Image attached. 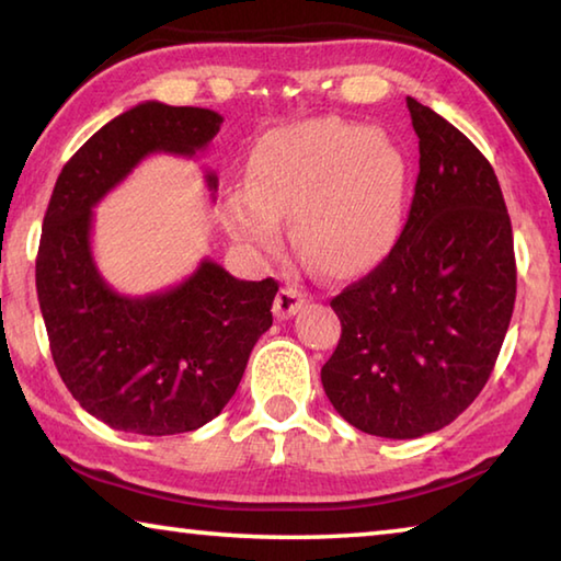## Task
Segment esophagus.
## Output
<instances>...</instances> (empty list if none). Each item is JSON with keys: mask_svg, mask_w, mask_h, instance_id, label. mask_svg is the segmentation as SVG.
Here are the masks:
<instances>
[{"mask_svg": "<svg viewBox=\"0 0 561 561\" xmlns=\"http://www.w3.org/2000/svg\"><path fill=\"white\" fill-rule=\"evenodd\" d=\"M304 304H307V297H304L299 289L284 287V289H279L277 299H274V316H277L279 321L289 319V316H294V313L304 309Z\"/></svg>", "mask_w": 561, "mask_h": 561, "instance_id": "1", "label": "esophagus"}]
</instances>
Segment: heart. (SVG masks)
<instances>
[{
  "instance_id": "obj_1",
  "label": "heart",
  "mask_w": 561,
  "mask_h": 561,
  "mask_svg": "<svg viewBox=\"0 0 561 561\" xmlns=\"http://www.w3.org/2000/svg\"><path fill=\"white\" fill-rule=\"evenodd\" d=\"M407 167L375 129L311 119L270 131L250 161V181L222 201V222L240 245L282 248L291 216L294 248L333 279L373 270L402 222Z\"/></svg>"
}]
</instances>
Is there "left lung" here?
I'll use <instances>...</instances> for the list:
<instances>
[{"mask_svg": "<svg viewBox=\"0 0 561 561\" xmlns=\"http://www.w3.org/2000/svg\"><path fill=\"white\" fill-rule=\"evenodd\" d=\"M420 137L410 218L368 277L331 299L341 341L321 368L355 430L416 439L451 424L493 373L515 307L513 228L471 139L407 98Z\"/></svg>", "mask_w": 561, "mask_h": 561, "instance_id": "left-lung-1", "label": "left lung"}]
</instances>
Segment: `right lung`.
Instances as JSON below:
<instances>
[{"label":"right lung","instance_id":"1","mask_svg":"<svg viewBox=\"0 0 561 561\" xmlns=\"http://www.w3.org/2000/svg\"><path fill=\"white\" fill-rule=\"evenodd\" d=\"M222 117L147 100L98 129L60 171L36 257V291L60 380L112 430L167 436L208 424L230 402L272 325L279 284L236 279L203 260L176 287L125 297L100 274L93 208L149 154L196 157ZM210 196L218 176L208 171Z\"/></svg>","mask_w":561,"mask_h":561}]
</instances>
